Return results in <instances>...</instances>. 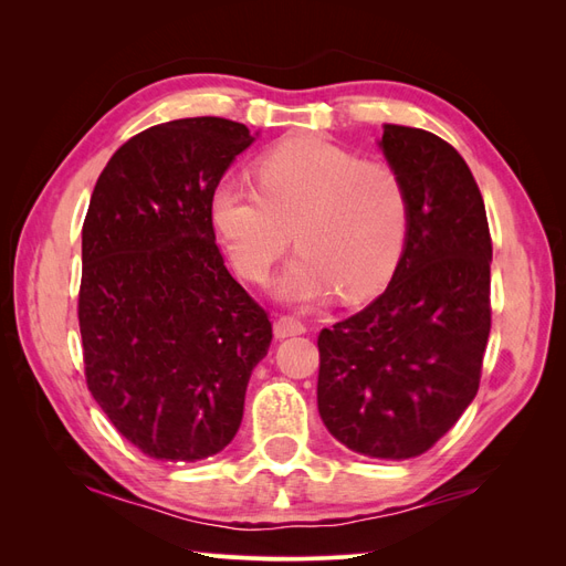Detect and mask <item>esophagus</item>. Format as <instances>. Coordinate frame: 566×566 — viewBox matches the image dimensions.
Returning <instances> with one entry per match:
<instances>
[{"label": "esophagus", "instance_id": "34e87169", "mask_svg": "<svg viewBox=\"0 0 566 566\" xmlns=\"http://www.w3.org/2000/svg\"><path fill=\"white\" fill-rule=\"evenodd\" d=\"M302 333H306V325L295 316H281L276 323H273V335L279 339L302 335Z\"/></svg>", "mask_w": 566, "mask_h": 566}]
</instances>
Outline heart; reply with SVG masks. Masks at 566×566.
<instances>
[{
	"label": "heart",
	"mask_w": 566,
	"mask_h": 566,
	"mask_svg": "<svg viewBox=\"0 0 566 566\" xmlns=\"http://www.w3.org/2000/svg\"><path fill=\"white\" fill-rule=\"evenodd\" d=\"M254 175L260 189L221 179L210 193L214 231L245 279L264 281L293 235L302 252L281 279L287 300L314 302L333 290L364 300L391 279L408 235L397 169L310 136L262 153Z\"/></svg>",
	"instance_id": "heart-1"
}]
</instances>
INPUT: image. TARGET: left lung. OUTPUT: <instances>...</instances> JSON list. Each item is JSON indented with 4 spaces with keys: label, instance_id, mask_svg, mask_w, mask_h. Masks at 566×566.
<instances>
[{
    "label": "left lung",
    "instance_id": "8db88e82",
    "mask_svg": "<svg viewBox=\"0 0 566 566\" xmlns=\"http://www.w3.org/2000/svg\"><path fill=\"white\" fill-rule=\"evenodd\" d=\"M403 181L408 235L380 297L318 335V413L347 449L406 460L458 422L491 331V233L460 153L437 134L385 125Z\"/></svg>",
    "mask_w": 566,
    "mask_h": 566
}]
</instances>
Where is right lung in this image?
Instances as JSON below:
<instances>
[{
    "instance_id": "1",
    "label": "right lung",
    "mask_w": 566,
    "mask_h": 566,
    "mask_svg": "<svg viewBox=\"0 0 566 566\" xmlns=\"http://www.w3.org/2000/svg\"><path fill=\"white\" fill-rule=\"evenodd\" d=\"M254 136L224 117L148 127L101 172L82 227L84 378L144 455L229 447L271 345L269 314L224 266L210 193Z\"/></svg>"
}]
</instances>
